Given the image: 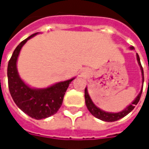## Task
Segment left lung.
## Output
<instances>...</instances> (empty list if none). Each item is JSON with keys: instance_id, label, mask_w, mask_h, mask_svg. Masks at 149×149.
I'll use <instances>...</instances> for the list:
<instances>
[{"instance_id": "1", "label": "left lung", "mask_w": 149, "mask_h": 149, "mask_svg": "<svg viewBox=\"0 0 149 149\" xmlns=\"http://www.w3.org/2000/svg\"><path fill=\"white\" fill-rule=\"evenodd\" d=\"M132 49H133L134 48L133 47H131ZM136 57H137V61L139 65L141 66V72H142V76H143V82H144V70H143V68H142V65L141 64V60H140V57H139V55L136 54ZM143 90V89H142ZM142 90L141 91L140 94L138 95L137 97L135 99V100L132 102V103L128 105L125 110H123L122 112H117V113H112V112H106L104 111H102L101 109H100L99 108H97L91 100V98L89 97V95L88 93L87 88H85L84 89V98H85V104L87 106L88 111L91 112V114L93 116H94L95 117L100 119L101 120H104V121L107 122H112L116 121V120H118L120 119L123 118L124 116H125L126 115H128L129 112L132 111L134 109L135 106L139 102V100L141 99V94H142Z\"/></svg>"}]
</instances>
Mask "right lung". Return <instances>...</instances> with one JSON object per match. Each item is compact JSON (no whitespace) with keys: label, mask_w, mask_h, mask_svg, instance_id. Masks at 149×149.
Wrapping results in <instances>:
<instances>
[{"label":"right lung","mask_w":149,"mask_h":149,"mask_svg":"<svg viewBox=\"0 0 149 149\" xmlns=\"http://www.w3.org/2000/svg\"><path fill=\"white\" fill-rule=\"evenodd\" d=\"M36 34H33L21 41L16 48L8 61L7 75L8 89L15 104L30 117L40 120L56 113L61 106L68 85L74 78L57 83L45 89L31 88L21 81L17 69V56L22 46Z\"/></svg>","instance_id":"add662e5"}]
</instances>
